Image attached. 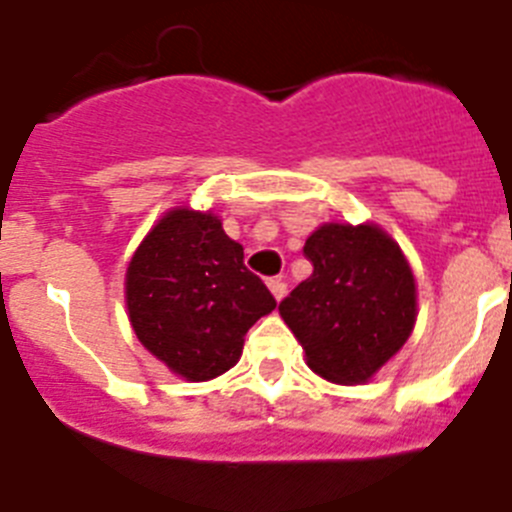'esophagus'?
<instances>
[{
  "label": "esophagus",
  "instance_id": "obj_1",
  "mask_svg": "<svg viewBox=\"0 0 512 512\" xmlns=\"http://www.w3.org/2000/svg\"><path fill=\"white\" fill-rule=\"evenodd\" d=\"M267 288H270V293L275 296V301H283L285 293H288V285H285L283 278H270L267 280Z\"/></svg>",
  "mask_w": 512,
  "mask_h": 512
}]
</instances>
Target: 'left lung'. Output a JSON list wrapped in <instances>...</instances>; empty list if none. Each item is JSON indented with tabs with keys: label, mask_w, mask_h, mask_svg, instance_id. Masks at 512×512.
Returning a JSON list of instances; mask_svg holds the SVG:
<instances>
[{
	"label": "left lung",
	"mask_w": 512,
	"mask_h": 512,
	"mask_svg": "<svg viewBox=\"0 0 512 512\" xmlns=\"http://www.w3.org/2000/svg\"><path fill=\"white\" fill-rule=\"evenodd\" d=\"M313 273L278 306L316 375L359 385L416 324V280L398 242L375 224H324L306 239Z\"/></svg>",
	"instance_id": "1"
}]
</instances>
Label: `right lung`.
Instances as JSON below:
<instances>
[{
  "mask_svg": "<svg viewBox=\"0 0 512 512\" xmlns=\"http://www.w3.org/2000/svg\"><path fill=\"white\" fill-rule=\"evenodd\" d=\"M124 298L142 347L191 382L237 365L250 326L278 306L222 219L193 209L168 211L142 239Z\"/></svg>",
  "mask_w": 512,
  "mask_h": 512,
  "instance_id": "obj_1",
  "label": "right lung"
}]
</instances>
